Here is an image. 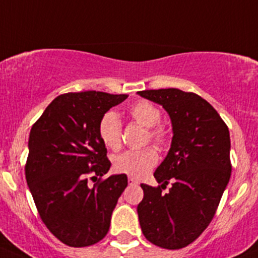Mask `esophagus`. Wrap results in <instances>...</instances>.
Segmentation results:
<instances>
[{
	"label": "esophagus",
	"mask_w": 258,
	"mask_h": 258,
	"mask_svg": "<svg viewBox=\"0 0 258 258\" xmlns=\"http://www.w3.org/2000/svg\"><path fill=\"white\" fill-rule=\"evenodd\" d=\"M128 184H139V181L134 177H128Z\"/></svg>",
	"instance_id": "esophagus-1"
}]
</instances>
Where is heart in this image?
Wrapping results in <instances>:
<instances>
[{
  "mask_svg": "<svg viewBox=\"0 0 258 258\" xmlns=\"http://www.w3.org/2000/svg\"><path fill=\"white\" fill-rule=\"evenodd\" d=\"M128 114L136 123L146 127L145 142H152L158 148L166 147L170 141L171 130L167 124L161 123V111L157 106L146 100L132 103ZM122 123L118 114L106 112L98 123V136L106 147L116 151L121 147ZM158 153L153 147L130 150L121 153L113 160L116 172L124 173L134 178H142L147 175L157 163Z\"/></svg>",
  "mask_w": 258,
  "mask_h": 258,
  "instance_id": "b5f03b06",
  "label": "heart"
}]
</instances>
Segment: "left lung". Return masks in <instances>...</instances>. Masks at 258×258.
<instances>
[{"label":"left lung","instance_id":"left-lung-1","mask_svg":"<svg viewBox=\"0 0 258 258\" xmlns=\"http://www.w3.org/2000/svg\"><path fill=\"white\" fill-rule=\"evenodd\" d=\"M139 95L162 105L173 130L168 155L153 173L160 184H141L140 225L151 243L178 249L199 238L217 211L232 170L230 132L217 111L196 93L161 88ZM168 183L171 188L165 194Z\"/></svg>","mask_w":258,"mask_h":258}]
</instances>
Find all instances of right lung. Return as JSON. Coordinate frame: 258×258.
<instances>
[{
    "label": "right lung",
    "instance_id": "right-lung-1",
    "mask_svg": "<svg viewBox=\"0 0 258 258\" xmlns=\"http://www.w3.org/2000/svg\"><path fill=\"white\" fill-rule=\"evenodd\" d=\"M127 97L100 91L63 93L31 128L26 181L42 222L67 246L102 240L127 187L126 175L102 178L111 162L98 136L103 114ZM88 178L98 182L88 186Z\"/></svg>",
    "mask_w": 258,
    "mask_h": 258
}]
</instances>
